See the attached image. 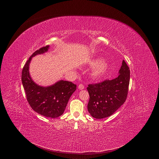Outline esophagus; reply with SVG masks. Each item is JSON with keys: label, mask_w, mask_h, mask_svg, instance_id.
<instances>
[{"label": "esophagus", "mask_w": 159, "mask_h": 159, "mask_svg": "<svg viewBox=\"0 0 159 159\" xmlns=\"http://www.w3.org/2000/svg\"><path fill=\"white\" fill-rule=\"evenodd\" d=\"M78 87H79V89L80 90H82V89H84V85H83V84H79V86H78Z\"/></svg>", "instance_id": "1"}]
</instances>
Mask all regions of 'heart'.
Instances as JSON below:
<instances>
[{
  "instance_id": "1",
  "label": "heart",
  "mask_w": 159,
  "mask_h": 159,
  "mask_svg": "<svg viewBox=\"0 0 159 159\" xmlns=\"http://www.w3.org/2000/svg\"><path fill=\"white\" fill-rule=\"evenodd\" d=\"M100 58H95L90 61V63L92 65H94L97 63H98V62L100 61ZM109 69V66L108 63L104 60L101 61L97 65H96V66L94 67L90 75H91V77L94 79H99L103 77L107 72Z\"/></svg>"
}]
</instances>
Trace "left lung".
Here are the masks:
<instances>
[{"mask_svg": "<svg viewBox=\"0 0 159 159\" xmlns=\"http://www.w3.org/2000/svg\"><path fill=\"white\" fill-rule=\"evenodd\" d=\"M130 71L125 60L119 70V75L112 80L89 84L87 88L90 96L87 109L96 119L112 115L125 102L129 84Z\"/></svg>", "mask_w": 159, "mask_h": 159, "instance_id": "left-lung-1", "label": "left lung"}]
</instances>
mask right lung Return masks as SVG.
Wrapping results in <instances>:
<instances>
[{"mask_svg":"<svg viewBox=\"0 0 159 159\" xmlns=\"http://www.w3.org/2000/svg\"><path fill=\"white\" fill-rule=\"evenodd\" d=\"M49 45L36 50L29 58L22 70L21 80L26 98L31 108L38 114L47 118L60 116L65 111L77 85L72 82L60 80L48 87L36 84L31 79L29 66L32 58L48 52Z\"/></svg>","mask_w":159,"mask_h":159,"instance_id":"add662e5","label":"right lung"}]
</instances>
